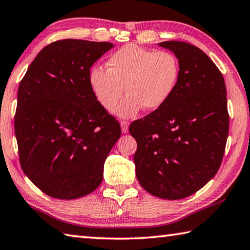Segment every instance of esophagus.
<instances>
[{
  "instance_id": "34e87169",
  "label": "esophagus",
  "mask_w": 250,
  "mask_h": 250,
  "mask_svg": "<svg viewBox=\"0 0 250 250\" xmlns=\"http://www.w3.org/2000/svg\"><path fill=\"white\" fill-rule=\"evenodd\" d=\"M121 131L124 133L129 132V122L128 121H121Z\"/></svg>"
}]
</instances>
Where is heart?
I'll use <instances>...</instances> for the list:
<instances>
[{
  "instance_id": "1",
  "label": "heart",
  "mask_w": 250,
  "mask_h": 250,
  "mask_svg": "<svg viewBox=\"0 0 250 250\" xmlns=\"http://www.w3.org/2000/svg\"><path fill=\"white\" fill-rule=\"evenodd\" d=\"M107 70L95 66L89 71L88 84L95 98L106 110H111L125 92L128 95L113 113L132 118L144 109L156 110L168 102L178 84L180 67L168 51L126 44L108 58Z\"/></svg>"
}]
</instances>
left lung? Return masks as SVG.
Instances as JSON below:
<instances>
[{"label":"left lung","instance_id":"1","mask_svg":"<svg viewBox=\"0 0 250 250\" xmlns=\"http://www.w3.org/2000/svg\"><path fill=\"white\" fill-rule=\"evenodd\" d=\"M178 59V84L164 106L131 124L138 143L133 161L140 185L153 196L178 200L219 170L229 135L224 78L201 49L164 42Z\"/></svg>","mask_w":250,"mask_h":250}]
</instances>
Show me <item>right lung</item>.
<instances>
[{
    "label": "right lung",
    "mask_w": 250,
    "mask_h": 250,
    "mask_svg": "<svg viewBox=\"0 0 250 250\" xmlns=\"http://www.w3.org/2000/svg\"><path fill=\"white\" fill-rule=\"evenodd\" d=\"M110 42L64 39L40 51L17 94L15 137L20 162L48 196L72 200L101 185L120 125L95 98L90 67Z\"/></svg>",
    "instance_id": "obj_1"
}]
</instances>
